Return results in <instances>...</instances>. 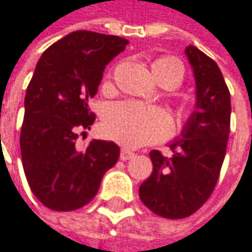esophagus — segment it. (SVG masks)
Wrapping results in <instances>:
<instances>
[{
    "label": "esophagus",
    "instance_id": "obj_1",
    "mask_svg": "<svg viewBox=\"0 0 252 252\" xmlns=\"http://www.w3.org/2000/svg\"><path fill=\"white\" fill-rule=\"evenodd\" d=\"M133 157H134V154L130 152V151H127V149H122V151H121V155H119L121 161H128V159H131Z\"/></svg>",
    "mask_w": 252,
    "mask_h": 252
}]
</instances>
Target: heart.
<instances>
[{
	"mask_svg": "<svg viewBox=\"0 0 252 252\" xmlns=\"http://www.w3.org/2000/svg\"><path fill=\"white\" fill-rule=\"evenodd\" d=\"M155 78L162 85L177 87L185 78L183 63L173 56H162L152 64ZM104 134L125 148H140L164 139L171 128L168 113L159 107H146L133 101L109 106L103 116Z\"/></svg>",
	"mask_w": 252,
	"mask_h": 252,
	"instance_id": "b5f03b06",
	"label": "heart"
}]
</instances>
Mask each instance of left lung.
<instances>
[{"instance_id":"8db88e82","label":"left lung","mask_w":252,"mask_h":252,"mask_svg":"<svg viewBox=\"0 0 252 252\" xmlns=\"http://www.w3.org/2000/svg\"><path fill=\"white\" fill-rule=\"evenodd\" d=\"M195 76L196 101L170 158L149 154L154 171L139 189L142 202L165 219H185L213 193L230 133V93L217 63L195 45L185 50Z\"/></svg>"}]
</instances>
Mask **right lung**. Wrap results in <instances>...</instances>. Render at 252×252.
I'll use <instances>...</instances> for the list:
<instances>
[{"mask_svg":"<svg viewBox=\"0 0 252 252\" xmlns=\"http://www.w3.org/2000/svg\"><path fill=\"white\" fill-rule=\"evenodd\" d=\"M127 44L121 36L76 31L50 45L36 63L25 95L20 151L31 190L50 210L87 205L119 158L113 142L91 140L79 149L76 139L95 119L88 100L106 64Z\"/></svg>","mask_w":252,"mask_h":252,"instance_id":"1","label":"right lung"}]
</instances>
